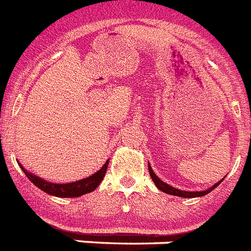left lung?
<instances>
[{
	"label": "left lung",
	"mask_w": 251,
	"mask_h": 251,
	"mask_svg": "<svg viewBox=\"0 0 251 251\" xmlns=\"http://www.w3.org/2000/svg\"><path fill=\"white\" fill-rule=\"evenodd\" d=\"M148 168H149V174H151V180H153V182L155 184V186L159 189L161 191H163V193L166 194H170V195H175V197H181V198H198V197H204V195H207L208 193H210L212 190H214L218 185L221 184V180L220 182H217V184H214L213 186L209 187V189H207V190H203V191H184V190H180V189H176V187H172L170 186L168 184H166L165 181H162L161 178L158 177L157 175L153 172V170H151V165L148 163Z\"/></svg>",
	"instance_id": "left-lung-1"
}]
</instances>
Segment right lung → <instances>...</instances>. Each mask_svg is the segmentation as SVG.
Here are the masks:
<instances>
[{"label": "right lung", "instance_id": "obj_1", "mask_svg": "<svg viewBox=\"0 0 251 251\" xmlns=\"http://www.w3.org/2000/svg\"><path fill=\"white\" fill-rule=\"evenodd\" d=\"M19 166H20V168L24 171V174L26 175V177H28L35 186L39 187L41 190H43L44 193L58 198H77L84 195V194H88L90 193V191L96 190L97 187H98V185L102 182L104 175H106L108 161L103 165V167L100 168V171H97L96 174H93L92 176L83 178V180L74 181V182H70V184H54V182H50V181L43 180V178L38 177V176L33 175L31 172L26 171L22 165Z\"/></svg>", "mask_w": 251, "mask_h": 251}]
</instances>
